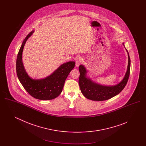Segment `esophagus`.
I'll use <instances>...</instances> for the list:
<instances>
[{
	"mask_svg": "<svg viewBox=\"0 0 146 146\" xmlns=\"http://www.w3.org/2000/svg\"><path fill=\"white\" fill-rule=\"evenodd\" d=\"M82 62V58L81 57H78L77 58L76 60V67H78L80 63Z\"/></svg>",
	"mask_w": 146,
	"mask_h": 146,
	"instance_id": "34e87169",
	"label": "esophagus"
}]
</instances>
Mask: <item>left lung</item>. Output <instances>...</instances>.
<instances>
[{
	"mask_svg": "<svg viewBox=\"0 0 146 146\" xmlns=\"http://www.w3.org/2000/svg\"><path fill=\"white\" fill-rule=\"evenodd\" d=\"M123 44L124 46V42ZM125 49L128 55L127 69L123 79L115 85H103L92 81L89 77L86 76L88 70L82 64L79 66V85L81 92L85 97L92 101H104L114 97L123 90L130 76L131 62L129 52L127 49L125 48Z\"/></svg>",
	"mask_w": 146,
	"mask_h": 146,
	"instance_id": "obj_1",
	"label": "left lung"
}]
</instances>
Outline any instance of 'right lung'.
Instances as JSON below:
<instances>
[{"mask_svg": "<svg viewBox=\"0 0 146 146\" xmlns=\"http://www.w3.org/2000/svg\"><path fill=\"white\" fill-rule=\"evenodd\" d=\"M34 31L28 34L22 42L16 60V73L21 84L28 94L35 98L50 100L55 98L62 92L65 80L74 67V61L62 64L49 76L40 79H35L28 76L22 62V52L25 43L33 35Z\"/></svg>", "mask_w": 146, "mask_h": 146, "instance_id": "right-lung-1", "label": "right lung"}]
</instances>
